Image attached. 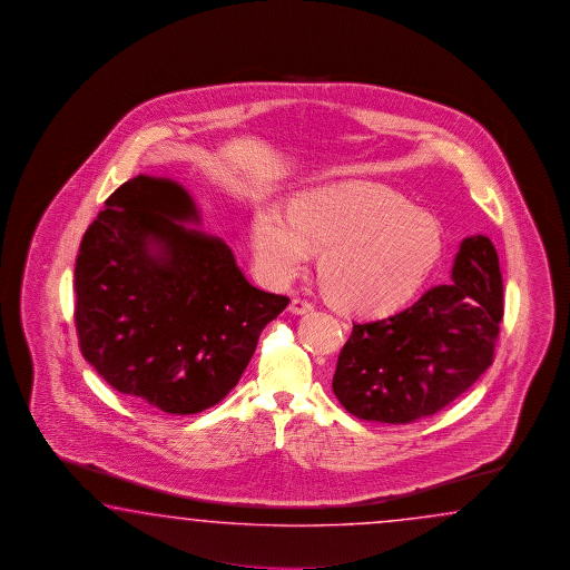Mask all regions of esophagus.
Segmentation results:
<instances>
[{
    "label": "esophagus",
    "instance_id": "obj_1",
    "mask_svg": "<svg viewBox=\"0 0 570 570\" xmlns=\"http://www.w3.org/2000/svg\"><path fill=\"white\" fill-rule=\"evenodd\" d=\"M314 303L309 302V299H303V297H293V299H291V314H309V312H314Z\"/></svg>",
    "mask_w": 570,
    "mask_h": 570
}]
</instances>
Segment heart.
<instances>
[{"label": "heart", "mask_w": 570, "mask_h": 570, "mask_svg": "<svg viewBox=\"0 0 570 570\" xmlns=\"http://www.w3.org/2000/svg\"><path fill=\"white\" fill-rule=\"evenodd\" d=\"M256 267L287 285L322 250L320 281L330 302L358 315L400 309L424 285L442 232L424 209L373 183H340L297 195L289 218L265 207L253 219Z\"/></svg>", "instance_id": "b5f03b06"}]
</instances>
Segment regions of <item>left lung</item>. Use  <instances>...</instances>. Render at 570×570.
I'll return each mask as SVG.
<instances>
[{
  "instance_id": "left-lung-1",
  "label": "left lung",
  "mask_w": 570,
  "mask_h": 570,
  "mask_svg": "<svg viewBox=\"0 0 570 570\" xmlns=\"http://www.w3.org/2000/svg\"><path fill=\"white\" fill-rule=\"evenodd\" d=\"M452 281L400 314L352 324L332 379L346 412L407 424L444 410L493 364L503 279L487 236L461 244Z\"/></svg>"
}]
</instances>
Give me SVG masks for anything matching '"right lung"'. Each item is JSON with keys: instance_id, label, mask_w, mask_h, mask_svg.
I'll return each instance as SVG.
<instances>
[{"instance_id": "right-lung-1", "label": "right lung", "mask_w": 570, "mask_h": 570, "mask_svg": "<svg viewBox=\"0 0 570 570\" xmlns=\"http://www.w3.org/2000/svg\"><path fill=\"white\" fill-rule=\"evenodd\" d=\"M197 219L181 185L138 175L106 199L75 263L87 363L116 391L173 415L224 400L289 303L253 287L228 244L179 224Z\"/></svg>"}]
</instances>
